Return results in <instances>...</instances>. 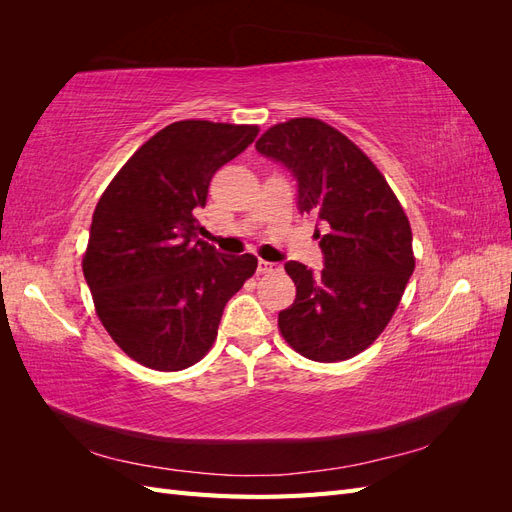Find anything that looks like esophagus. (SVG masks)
<instances>
[{"label": "esophagus", "mask_w": 512, "mask_h": 512, "mask_svg": "<svg viewBox=\"0 0 512 512\" xmlns=\"http://www.w3.org/2000/svg\"><path fill=\"white\" fill-rule=\"evenodd\" d=\"M271 271H277L275 262H267V260L258 262V273H271Z\"/></svg>", "instance_id": "esophagus-1"}]
</instances>
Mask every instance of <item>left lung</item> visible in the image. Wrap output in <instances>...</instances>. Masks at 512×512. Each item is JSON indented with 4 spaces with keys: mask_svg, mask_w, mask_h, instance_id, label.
<instances>
[{
    "mask_svg": "<svg viewBox=\"0 0 512 512\" xmlns=\"http://www.w3.org/2000/svg\"><path fill=\"white\" fill-rule=\"evenodd\" d=\"M256 149L297 181V207L316 220L324 258L318 273L284 265L297 299L277 316L280 331L305 359H352L389 324L414 271L406 213L374 162L320 119L277 123Z\"/></svg>",
    "mask_w": 512,
    "mask_h": 512,
    "instance_id": "obj_1",
    "label": "left lung"
}]
</instances>
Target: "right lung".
Here are the masks:
<instances>
[{
	"instance_id": "add662e5",
	"label": "right lung",
	"mask_w": 512,
	"mask_h": 512,
	"mask_svg": "<svg viewBox=\"0 0 512 512\" xmlns=\"http://www.w3.org/2000/svg\"><path fill=\"white\" fill-rule=\"evenodd\" d=\"M256 126L175 121L138 149L104 190L89 228L83 275L104 329L130 359L158 371L198 363L224 307L252 277V254L198 239L194 209Z\"/></svg>"
}]
</instances>
